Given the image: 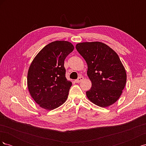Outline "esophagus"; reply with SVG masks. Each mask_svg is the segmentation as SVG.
<instances>
[{
	"instance_id": "esophagus-1",
	"label": "esophagus",
	"mask_w": 146,
	"mask_h": 146,
	"mask_svg": "<svg viewBox=\"0 0 146 146\" xmlns=\"http://www.w3.org/2000/svg\"><path fill=\"white\" fill-rule=\"evenodd\" d=\"M83 79H84V77H82V76L79 77L77 79V80H76V83H80L82 80H83Z\"/></svg>"
}]
</instances>
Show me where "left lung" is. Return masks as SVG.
<instances>
[{
    "mask_svg": "<svg viewBox=\"0 0 146 146\" xmlns=\"http://www.w3.org/2000/svg\"><path fill=\"white\" fill-rule=\"evenodd\" d=\"M76 47L88 65L87 75L92 83L91 89L86 92L88 99L100 107L115 103L127 80L125 69L117 54L98 41L80 42Z\"/></svg>",
    "mask_w": 146,
    "mask_h": 146,
    "instance_id": "obj_1",
    "label": "left lung"
}]
</instances>
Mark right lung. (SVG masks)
Returning <instances> with one entry per match:
<instances>
[{"label": "right lung", "mask_w": 146, "mask_h": 146, "mask_svg": "<svg viewBox=\"0 0 146 146\" xmlns=\"http://www.w3.org/2000/svg\"><path fill=\"white\" fill-rule=\"evenodd\" d=\"M74 48L68 41L52 42L42 48L31 63L27 74L28 89L41 108L52 110L67 99L72 82L66 78L64 61Z\"/></svg>", "instance_id": "obj_1"}]
</instances>
